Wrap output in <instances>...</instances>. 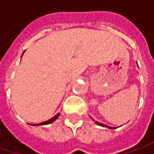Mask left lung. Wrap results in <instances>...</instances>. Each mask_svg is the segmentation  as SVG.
<instances>
[{
  "instance_id": "8db88e82",
  "label": "left lung",
  "mask_w": 154,
  "mask_h": 154,
  "mask_svg": "<svg viewBox=\"0 0 154 154\" xmlns=\"http://www.w3.org/2000/svg\"><path fill=\"white\" fill-rule=\"evenodd\" d=\"M96 124L97 125H99L100 126H102V127H106V128H109V129H116V128H113V127H110V126H107L106 125H104V124H101V123H99V122H97V121H96Z\"/></svg>"
}]
</instances>
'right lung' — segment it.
<instances>
[{"mask_svg": "<svg viewBox=\"0 0 154 154\" xmlns=\"http://www.w3.org/2000/svg\"><path fill=\"white\" fill-rule=\"evenodd\" d=\"M24 54V53H23ZM60 116V113H57V115L55 116H54L53 118H51L50 119H48L47 121H44V122H42V123H39V124H34V125H35V126H37V125H48V124H51V123H53L54 121H55L56 119L59 117Z\"/></svg>", "mask_w": 154, "mask_h": 154, "instance_id": "add662e5", "label": "right lung"}]
</instances>
